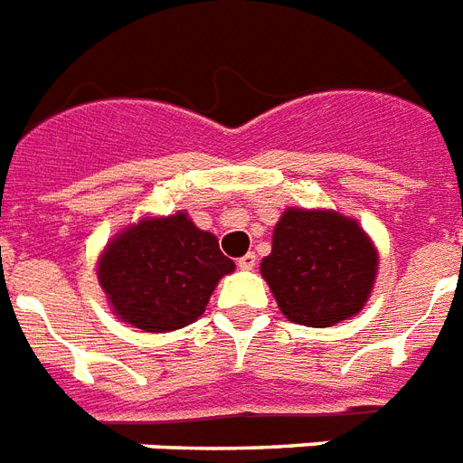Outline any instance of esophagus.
I'll return each instance as SVG.
<instances>
[{
    "label": "esophagus",
    "mask_w": 463,
    "mask_h": 463,
    "mask_svg": "<svg viewBox=\"0 0 463 463\" xmlns=\"http://www.w3.org/2000/svg\"><path fill=\"white\" fill-rule=\"evenodd\" d=\"M238 267L242 269V271H252V269L257 267V254H254V252H247L245 257H240V260H238Z\"/></svg>",
    "instance_id": "34e87169"
}]
</instances>
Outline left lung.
Returning <instances> with one entry per match:
<instances>
[{
  "instance_id": "obj_1",
  "label": "left lung",
  "mask_w": 463,
  "mask_h": 463,
  "mask_svg": "<svg viewBox=\"0 0 463 463\" xmlns=\"http://www.w3.org/2000/svg\"><path fill=\"white\" fill-rule=\"evenodd\" d=\"M260 269L290 322L331 326L367 303L377 250L353 218L329 209H286Z\"/></svg>"
}]
</instances>
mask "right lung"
<instances>
[{"mask_svg": "<svg viewBox=\"0 0 463 463\" xmlns=\"http://www.w3.org/2000/svg\"><path fill=\"white\" fill-rule=\"evenodd\" d=\"M231 271L235 264L221 252L216 235L199 231L184 211L127 225L98 260V281L112 312L151 334L199 319Z\"/></svg>", "mask_w": 463, "mask_h": 463, "instance_id": "right-lung-1", "label": "right lung"}]
</instances>
